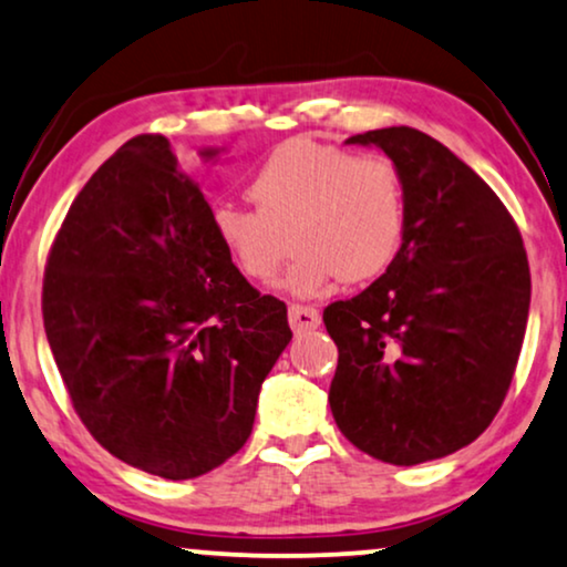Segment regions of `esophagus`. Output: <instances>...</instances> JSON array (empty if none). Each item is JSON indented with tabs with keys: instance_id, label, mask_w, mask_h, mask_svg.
Wrapping results in <instances>:
<instances>
[{
	"instance_id": "1",
	"label": "esophagus",
	"mask_w": 567,
	"mask_h": 567,
	"mask_svg": "<svg viewBox=\"0 0 567 567\" xmlns=\"http://www.w3.org/2000/svg\"><path fill=\"white\" fill-rule=\"evenodd\" d=\"M288 321L292 331H311L321 327V313L311 306H290Z\"/></svg>"
}]
</instances>
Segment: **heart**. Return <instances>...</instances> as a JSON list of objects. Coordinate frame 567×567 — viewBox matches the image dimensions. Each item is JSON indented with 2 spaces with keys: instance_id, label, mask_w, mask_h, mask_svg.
Listing matches in <instances>:
<instances>
[{
  "instance_id": "1",
  "label": "heart",
  "mask_w": 567,
  "mask_h": 567,
  "mask_svg": "<svg viewBox=\"0 0 567 567\" xmlns=\"http://www.w3.org/2000/svg\"><path fill=\"white\" fill-rule=\"evenodd\" d=\"M248 196L256 209H213V236L240 275L267 282L292 233L298 256L279 288L296 298L323 296L339 279L381 277L404 244V181L389 157H354L323 142L290 140L254 173Z\"/></svg>"
}]
</instances>
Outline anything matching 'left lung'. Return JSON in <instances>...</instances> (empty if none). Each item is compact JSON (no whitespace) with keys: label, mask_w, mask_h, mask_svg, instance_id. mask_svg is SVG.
I'll return each instance as SVG.
<instances>
[{"label":"left lung","mask_w":567,"mask_h":567,"mask_svg":"<svg viewBox=\"0 0 567 567\" xmlns=\"http://www.w3.org/2000/svg\"><path fill=\"white\" fill-rule=\"evenodd\" d=\"M404 181L406 230L371 288L323 311L339 350L329 406L347 441L396 466L470 446L516 371L532 277L493 188L412 126L354 134Z\"/></svg>","instance_id":"obj_1"}]
</instances>
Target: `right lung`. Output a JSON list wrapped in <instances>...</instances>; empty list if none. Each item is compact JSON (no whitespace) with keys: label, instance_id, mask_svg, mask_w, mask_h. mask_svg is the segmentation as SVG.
<instances>
[{"label":"right lung","instance_id":"add662e5","mask_svg":"<svg viewBox=\"0 0 567 567\" xmlns=\"http://www.w3.org/2000/svg\"><path fill=\"white\" fill-rule=\"evenodd\" d=\"M225 147H202L217 163ZM171 142L121 145L72 202L43 279V327L74 410L121 462L192 480L240 451L292 331L209 228Z\"/></svg>","mask_w":567,"mask_h":567}]
</instances>
